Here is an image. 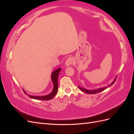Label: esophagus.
Instances as JSON below:
<instances>
[{
    "label": "esophagus",
    "mask_w": 134,
    "mask_h": 134,
    "mask_svg": "<svg viewBox=\"0 0 134 134\" xmlns=\"http://www.w3.org/2000/svg\"><path fill=\"white\" fill-rule=\"evenodd\" d=\"M73 62H74L73 58H72V57H69V58L66 59V60L65 64L67 66L70 65L72 64V63H73Z\"/></svg>",
    "instance_id": "obj_1"
}]
</instances>
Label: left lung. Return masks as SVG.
I'll return each mask as SVG.
<instances>
[{"label": "left lung", "mask_w": 134, "mask_h": 134, "mask_svg": "<svg viewBox=\"0 0 134 134\" xmlns=\"http://www.w3.org/2000/svg\"><path fill=\"white\" fill-rule=\"evenodd\" d=\"M115 80H116V79L115 80L114 82H113L111 85H109V86H111V85H112L113 83H114V82H115ZM106 88H107V87H104V88H99V89H98V90H94V91H89V90H86V89H84V88H83L79 87V88L80 89V90L81 91H82L83 92L87 93V94H96V93H99V92H101V91H102L104 90L105 89H106Z\"/></svg>", "instance_id": "left-lung-1"}]
</instances>
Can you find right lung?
<instances>
[{
  "label": "right lung",
  "instance_id": "obj_1",
  "mask_svg": "<svg viewBox=\"0 0 134 134\" xmlns=\"http://www.w3.org/2000/svg\"><path fill=\"white\" fill-rule=\"evenodd\" d=\"M60 70H61V68H59V69H58L55 70L52 73L51 79L52 80V82H53V84H54V90H53V91H52V93H51L50 94H48L46 96H33L28 95V97H30L31 98H32V99L43 100H50V99H51L52 98H53L58 91L59 87H58V75H59V74Z\"/></svg>",
  "mask_w": 134,
  "mask_h": 134
}]
</instances>
